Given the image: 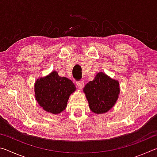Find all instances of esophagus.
Returning <instances> with one entry per match:
<instances>
[{
  "instance_id": "34e87169",
  "label": "esophagus",
  "mask_w": 157,
  "mask_h": 157,
  "mask_svg": "<svg viewBox=\"0 0 157 157\" xmlns=\"http://www.w3.org/2000/svg\"><path fill=\"white\" fill-rule=\"evenodd\" d=\"M84 85V83L83 81H78V82H77V86H78V88L79 89H83Z\"/></svg>"
}]
</instances>
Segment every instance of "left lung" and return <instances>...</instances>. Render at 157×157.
<instances>
[{"instance_id": "8db88e82", "label": "left lung", "mask_w": 157, "mask_h": 157, "mask_svg": "<svg viewBox=\"0 0 157 157\" xmlns=\"http://www.w3.org/2000/svg\"><path fill=\"white\" fill-rule=\"evenodd\" d=\"M120 91L118 81L102 72L97 73L83 89L90 109L97 114L107 113L115 105Z\"/></svg>"}]
</instances>
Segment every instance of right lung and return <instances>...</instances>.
<instances>
[{
    "mask_svg": "<svg viewBox=\"0 0 157 157\" xmlns=\"http://www.w3.org/2000/svg\"><path fill=\"white\" fill-rule=\"evenodd\" d=\"M75 90L72 81L52 71L49 75L36 79L34 97L44 111L57 115L66 109L69 97Z\"/></svg>",
    "mask_w": 157,
    "mask_h": 157,
    "instance_id": "right-lung-1",
    "label": "right lung"
}]
</instances>
